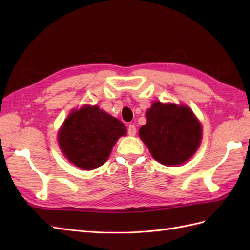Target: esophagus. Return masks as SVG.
<instances>
[{"instance_id": "34e87169", "label": "esophagus", "mask_w": 250, "mask_h": 250, "mask_svg": "<svg viewBox=\"0 0 250 250\" xmlns=\"http://www.w3.org/2000/svg\"><path fill=\"white\" fill-rule=\"evenodd\" d=\"M128 134H129L130 136H134V135L136 134V128H135V125H129V126H128Z\"/></svg>"}]
</instances>
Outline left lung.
<instances>
[{
  "instance_id": "left-lung-1",
  "label": "left lung",
  "mask_w": 250,
  "mask_h": 250,
  "mask_svg": "<svg viewBox=\"0 0 250 250\" xmlns=\"http://www.w3.org/2000/svg\"><path fill=\"white\" fill-rule=\"evenodd\" d=\"M146 117L140 137L157 161L178 166L192 157L200 145L202 130L189 107L155 102Z\"/></svg>"
}]
</instances>
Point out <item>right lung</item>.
I'll list each match as a JSON object with an SVG mask.
<instances>
[{
  "instance_id": "1",
  "label": "right lung",
  "mask_w": 250,
  "mask_h": 250,
  "mask_svg": "<svg viewBox=\"0 0 250 250\" xmlns=\"http://www.w3.org/2000/svg\"><path fill=\"white\" fill-rule=\"evenodd\" d=\"M125 125L98 106H83L73 111L59 131L62 152L83 169H93L107 160L111 148L121 135Z\"/></svg>"
}]
</instances>
